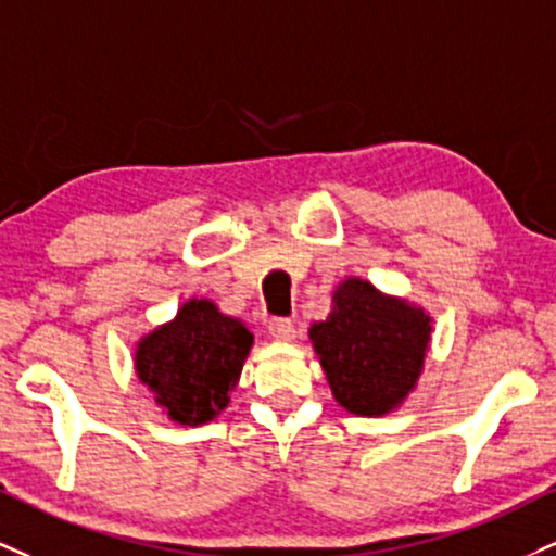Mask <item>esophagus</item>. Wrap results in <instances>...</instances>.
I'll return each instance as SVG.
<instances>
[{
  "mask_svg": "<svg viewBox=\"0 0 556 556\" xmlns=\"http://www.w3.org/2000/svg\"><path fill=\"white\" fill-rule=\"evenodd\" d=\"M269 333L277 342H292L295 339V326H292L290 318H271Z\"/></svg>",
  "mask_w": 556,
  "mask_h": 556,
  "instance_id": "esophagus-1",
  "label": "esophagus"
}]
</instances>
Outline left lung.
<instances>
[{"mask_svg":"<svg viewBox=\"0 0 556 556\" xmlns=\"http://www.w3.org/2000/svg\"><path fill=\"white\" fill-rule=\"evenodd\" d=\"M430 333L422 307L350 277L333 290L329 318L311 326V342L333 399L359 417H383L417 386Z\"/></svg>","mask_w":556,"mask_h":556,"instance_id":"1","label":"left lung"}]
</instances>
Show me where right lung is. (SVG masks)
Returning a JSON list of instances; mask_svg holds the SVG:
<instances>
[{
  "instance_id": "right-lung-1",
  "label": "right lung",
  "mask_w": 556,
  "mask_h": 556,
  "mask_svg": "<svg viewBox=\"0 0 556 556\" xmlns=\"http://www.w3.org/2000/svg\"><path fill=\"white\" fill-rule=\"evenodd\" d=\"M251 346L243 320L219 313L212 300L191 298L170 324L139 339L134 365L173 422L197 427L230 404Z\"/></svg>"
}]
</instances>
